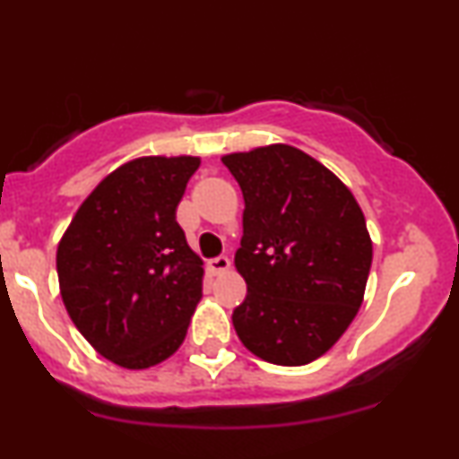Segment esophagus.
<instances>
[{
    "label": "esophagus",
    "mask_w": 459,
    "mask_h": 459,
    "mask_svg": "<svg viewBox=\"0 0 459 459\" xmlns=\"http://www.w3.org/2000/svg\"><path fill=\"white\" fill-rule=\"evenodd\" d=\"M229 267H230V259H229V256H224V255L215 256V259L209 261V270H212L213 273L229 272Z\"/></svg>",
    "instance_id": "esophagus-1"
}]
</instances>
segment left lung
<instances>
[{
    "mask_svg": "<svg viewBox=\"0 0 459 459\" xmlns=\"http://www.w3.org/2000/svg\"><path fill=\"white\" fill-rule=\"evenodd\" d=\"M244 194L235 267L247 284L237 336L263 360L308 365L330 350L365 296L373 246L356 198L287 144L222 157Z\"/></svg>",
    "mask_w": 459,
    "mask_h": 459,
    "instance_id": "8db88e82",
    "label": "left lung"
}]
</instances>
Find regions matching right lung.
<instances>
[{
	"instance_id": "obj_1",
	"label": "right lung",
	"mask_w": 459,
	"mask_h": 459,
	"mask_svg": "<svg viewBox=\"0 0 459 459\" xmlns=\"http://www.w3.org/2000/svg\"><path fill=\"white\" fill-rule=\"evenodd\" d=\"M198 157H142L94 187L57 246L60 293L103 358L149 368L181 347L203 298V261L177 207Z\"/></svg>"
}]
</instances>
